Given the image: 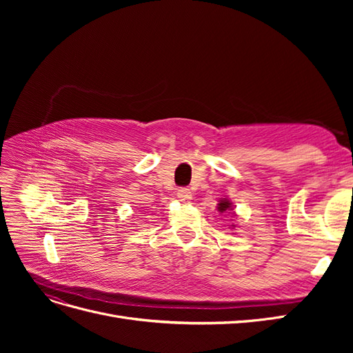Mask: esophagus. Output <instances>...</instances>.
Segmentation results:
<instances>
[{
  "instance_id": "obj_1",
  "label": "esophagus",
  "mask_w": 353,
  "mask_h": 353,
  "mask_svg": "<svg viewBox=\"0 0 353 353\" xmlns=\"http://www.w3.org/2000/svg\"><path fill=\"white\" fill-rule=\"evenodd\" d=\"M176 196H178V199H179V200H183V201H185V200H191V197H193V194H191L190 188H185V187L179 188V190L176 191Z\"/></svg>"
}]
</instances>
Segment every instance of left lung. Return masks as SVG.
Here are the masks:
<instances>
[{
	"instance_id": "obj_1",
	"label": "left lung",
	"mask_w": 353,
	"mask_h": 353,
	"mask_svg": "<svg viewBox=\"0 0 353 353\" xmlns=\"http://www.w3.org/2000/svg\"><path fill=\"white\" fill-rule=\"evenodd\" d=\"M231 208V203L228 200H221L219 205H218V210L219 212H225V210H230Z\"/></svg>"
}]
</instances>
